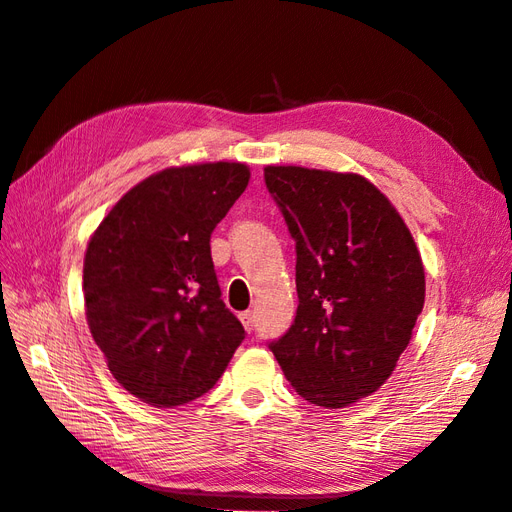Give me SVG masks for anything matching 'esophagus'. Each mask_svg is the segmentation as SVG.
I'll use <instances>...</instances> for the list:
<instances>
[{
	"label": "esophagus",
	"mask_w": 512,
	"mask_h": 512,
	"mask_svg": "<svg viewBox=\"0 0 512 512\" xmlns=\"http://www.w3.org/2000/svg\"><path fill=\"white\" fill-rule=\"evenodd\" d=\"M239 318H241V324L245 331H254V314L252 312H243Z\"/></svg>",
	"instance_id": "esophagus-1"
}]
</instances>
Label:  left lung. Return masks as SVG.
<instances>
[{"mask_svg":"<svg viewBox=\"0 0 512 512\" xmlns=\"http://www.w3.org/2000/svg\"><path fill=\"white\" fill-rule=\"evenodd\" d=\"M297 243L299 307L269 348L309 404L346 408L389 380L425 303V269L406 222L356 173L267 166Z\"/></svg>","mask_w":512,"mask_h":512,"instance_id":"left-lung-1","label":"left lung"}]
</instances>
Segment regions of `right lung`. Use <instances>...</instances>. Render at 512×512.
I'll use <instances>...</instances> for the list:
<instances>
[{"label":"right lung","instance_id":"1","mask_svg":"<svg viewBox=\"0 0 512 512\" xmlns=\"http://www.w3.org/2000/svg\"><path fill=\"white\" fill-rule=\"evenodd\" d=\"M247 183L241 162L164 168L123 194L87 243L89 331L113 378L149 406L205 395L243 342L209 241Z\"/></svg>","mask_w":512,"mask_h":512}]
</instances>
